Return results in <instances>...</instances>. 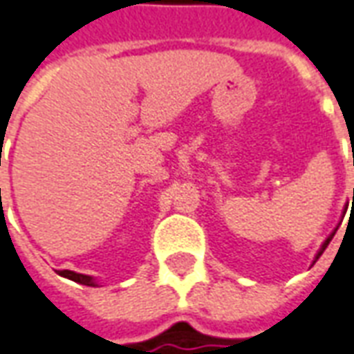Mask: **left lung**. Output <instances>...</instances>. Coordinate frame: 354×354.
Returning <instances> with one entry per match:
<instances>
[{"label":"left lung","instance_id":"left-lung-1","mask_svg":"<svg viewBox=\"0 0 354 354\" xmlns=\"http://www.w3.org/2000/svg\"><path fill=\"white\" fill-rule=\"evenodd\" d=\"M337 228H339V226H337ZM337 228L333 230L332 234H330V236L326 237V241H324L322 245H320V249H318V253H316V257H315V261H313V264H315V263H316V261H318V259H320V254H322V253H324V251H326V247L330 245V241H332V237H333V236H335V232H337Z\"/></svg>","mask_w":354,"mask_h":354}]
</instances>
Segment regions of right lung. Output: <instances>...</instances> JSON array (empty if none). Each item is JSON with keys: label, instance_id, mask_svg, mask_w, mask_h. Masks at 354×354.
Returning a JSON list of instances; mask_svg holds the SVG:
<instances>
[{"label": "right lung", "instance_id": "add662e5", "mask_svg": "<svg viewBox=\"0 0 354 354\" xmlns=\"http://www.w3.org/2000/svg\"><path fill=\"white\" fill-rule=\"evenodd\" d=\"M59 276L68 278V280L76 281V283H82V286H90V288H97V286H100L93 276H88V274H78V272H74V270H61L59 272Z\"/></svg>", "mask_w": 354, "mask_h": 354}]
</instances>
